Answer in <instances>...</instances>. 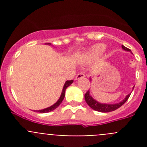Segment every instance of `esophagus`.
Listing matches in <instances>:
<instances>
[{"label": "esophagus", "mask_w": 147, "mask_h": 147, "mask_svg": "<svg viewBox=\"0 0 147 147\" xmlns=\"http://www.w3.org/2000/svg\"><path fill=\"white\" fill-rule=\"evenodd\" d=\"M85 73H84V72H80L77 75H76V78H75V80H79V79H81V78L85 77Z\"/></svg>", "instance_id": "esophagus-1"}]
</instances>
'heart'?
Instances as JSON below:
<instances>
[{
  "label": "heart",
  "instance_id": "1",
  "mask_svg": "<svg viewBox=\"0 0 147 147\" xmlns=\"http://www.w3.org/2000/svg\"><path fill=\"white\" fill-rule=\"evenodd\" d=\"M105 49H106V46L104 44H97L93 48L90 54L92 56H98L105 51Z\"/></svg>",
  "mask_w": 147,
  "mask_h": 147
}]
</instances>
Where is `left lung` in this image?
Listing matches in <instances>:
<instances>
[{
  "label": "left lung",
  "instance_id": "obj_1",
  "mask_svg": "<svg viewBox=\"0 0 147 147\" xmlns=\"http://www.w3.org/2000/svg\"><path fill=\"white\" fill-rule=\"evenodd\" d=\"M122 49H124L125 51H130V49H127V47L124 46V45H122ZM131 93L128 94L126 96V98H124L122 102H119L118 104H113V105H109V104H102L99 103V102H96V100L93 99V98L91 97V96L90 95V92L89 90L86 92V93L85 94V102H87L88 105H89L90 107H91L93 110H96V111H98V112H102V113H108V112H111V111H114V110H117L118 108L122 106V105H124L126 102L127 101V99L129 98V96H130Z\"/></svg>",
  "mask_w": 147,
  "mask_h": 147
}]
</instances>
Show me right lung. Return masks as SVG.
<instances>
[{"label":"right lung","mask_w":147,"mask_h":147,"mask_svg":"<svg viewBox=\"0 0 147 147\" xmlns=\"http://www.w3.org/2000/svg\"><path fill=\"white\" fill-rule=\"evenodd\" d=\"M74 82V80H67V81L65 82V83L64 87H63V89H62V94H61V96L60 98H59L57 102H56L54 105H53L52 106H51V107H47V108L43 109V110H37V112L38 113H49L51 112V111H52V110H55L57 107H58L59 106L61 103H62V100L64 99V97H65V90L67 87L69 86L70 85H71Z\"/></svg>","instance_id":"obj_1"}]
</instances>
